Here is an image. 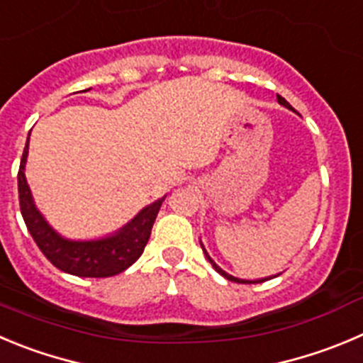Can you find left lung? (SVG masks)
<instances>
[{"label": "left lung", "instance_id": "obj_1", "mask_svg": "<svg viewBox=\"0 0 363 363\" xmlns=\"http://www.w3.org/2000/svg\"><path fill=\"white\" fill-rule=\"evenodd\" d=\"M277 101H279V104H281V105H283V107H286V109L294 111V107H292V105H290V104H289V101L284 100V98H283V96H279V94H277ZM201 247H202V250H204V254H206V258H208V262H209V263H211V265H213V269H215V270H216V272H218V274H220V276H223V277H225V279H229V281H235V283H247V284H249V283H263V281L270 279V277H265V279H240V277H235V276H231V274H228V272H225V270H222V269H220V267H218V265H216V263H215V262H213V259H211V258H209V254H208V250H206V249H204V245H202V242H201Z\"/></svg>", "mask_w": 363, "mask_h": 363}]
</instances>
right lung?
<instances>
[{"label":"right lung","instance_id":"1","mask_svg":"<svg viewBox=\"0 0 363 363\" xmlns=\"http://www.w3.org/2000/svg\"><path fill=\"white\" fill-rule=\"evenodd\" d=\"M30 141V134H28ZM28 141L23 150L18 174L19 206L26 228L40 252L62 272L79 277H109L127 270L143 254L150 238L164 197L141 209L127 225L114 235L98 240H67L50 225L33 204L32 191L25 177V164L28 157Z\"/></svg>","mask_w":363,"mask_h":363}]
</instances>
